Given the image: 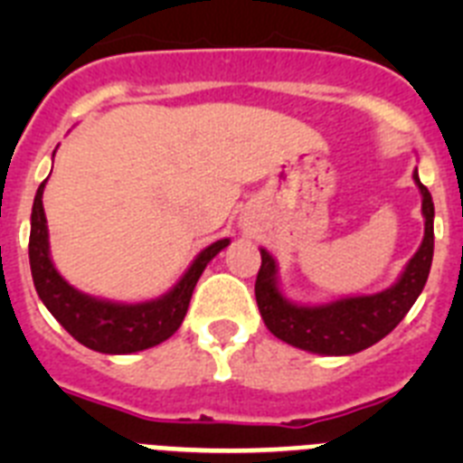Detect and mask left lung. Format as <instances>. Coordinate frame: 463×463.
Segmentation results:
<instances>
[{
    "instance_id": "obj_1",
    "label": "left lung",
    "mask_w": 463,
    "mask_h": 463,
    "mask_svg": "<svg viewBox=\"0 0 463 463\" xmlns=\"http://www.w3.org/2000/svg\"><path fill=\"white\" fill-rule=\"evenodd\" d=\"M412 181L422 194L424 239L392 288L362 297H343L329 304H294L280 289L278 264L261 248L255 298L261 320L273 336L306 353L343 357L362 353L383 341L403 317L427 285L433 260V202L417 171Z\"/></svg>"
}]
</instances>
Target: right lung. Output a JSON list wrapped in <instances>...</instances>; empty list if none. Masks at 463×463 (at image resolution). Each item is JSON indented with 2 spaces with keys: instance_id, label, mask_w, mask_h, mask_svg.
Returning a JSON list of instances; mask_svg holds the SVG:
<instances>
[{
  "instance_id": "right-lung-1",
  "label": "right lung",
  "mask_w": 463,
  "mask_h": 463,
  "mask_svg": "<svg viewBox=\"0 0 463 463\" xmlns=\"http://www.w3.org/2000/svg\"><path fill=\"white\" fill-rule=\"evenodd\" d=\"M43 187L41 183L32 206L30 232V267L39 298L60 325L80 345L104 354H132L159 345L174 336L183 325L190 306L192 292L208 261L224 250L229 239L215 241L203 248L190 264L183 278L166 294L141 304H120L109 298L83 294L69 285L51 260L48 222L43 213Z\"/></svg>"
}]
</instances>
